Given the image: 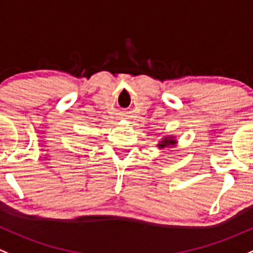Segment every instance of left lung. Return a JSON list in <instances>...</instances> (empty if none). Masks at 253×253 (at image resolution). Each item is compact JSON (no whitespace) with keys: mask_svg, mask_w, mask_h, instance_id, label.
Instances as JSON below:
<instances>
[{"mask_svg":"<svg viewBox=\"0 0 253 253\" xmlns=\"http://www.w3.org/2000/svg\"><path fill=\"white\" fill-rule=\"evenodd\" d=\"M175 140L172 139L171 137H166L164 140H161V144H159V148H166L167 145L174 144Z\"/></svg>","mask_w":253,"mask_h":253,"instance_id":"left-lung-1","label":"left lung"}]
</instances>
